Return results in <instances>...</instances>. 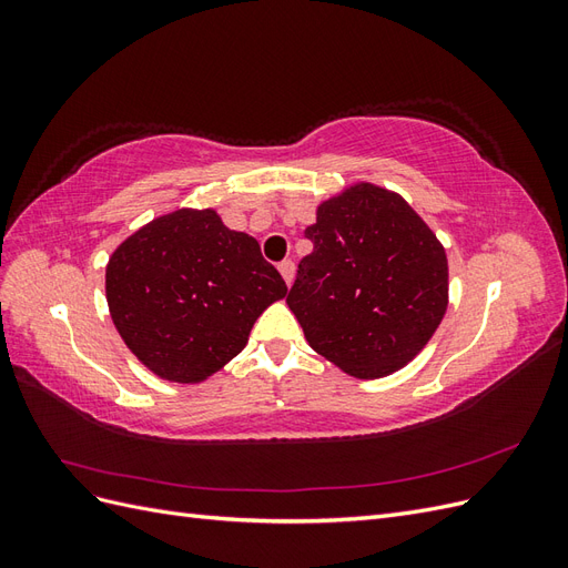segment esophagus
I'll use <instances>...</instances> for the list:
<instances>
[{
    "instance_id": "obj_1",
    "label": "esophagus",
    "mask_w": 568,
    "mask_h": 568,
    "mask_svg": "<svg viewBox=\"0 0 568 568\" xmlns=\"http://www.w3.org/2000/svg\"><path fill=\"white\" fill-rule=\"evenodd\" d=\"M280 272H282L284 282L291 286V282H294V274H296V265H294V261H282V263H280Z\"/></svg>"
}]
</instances>
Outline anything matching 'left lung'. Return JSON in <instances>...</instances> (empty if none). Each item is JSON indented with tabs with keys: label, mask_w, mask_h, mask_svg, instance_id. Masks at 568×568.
Wrapping results in <instances>:
<instances>
[{
	"label": "left lung",
	"mask_w": 568,
	"mask_h": 568,
	"mask_svg": "<svg viewBox=\"0 0 568 568\" xmlns=\"http://www.w3.org/2000/svg\"><path fill=\"white\" fill-rule=\"evenodd\" d=\"M286 303L311 348L357 379L405 367L448 311V257L409 203L369 182L317 205Z\"/></svg>",
	"instance_id": "1"
}]
</instances>
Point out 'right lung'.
<instances>
[{"label": "right lung", "mask_w": 568, "mask_h": 568, "mask_svg": "<svg viewBox=\"0 0 568 568\" xmlns=\"http://www.w3.org/2000/svg\"><path fill=\"white\" fill-rule=\"evenodd\" d=\"M286 291L255 239L222 225L213 209L151 220L106 265L118 334L142 365L178 384H199L225 367Z\"/></svg>", "instance_id": "add662e5"}]
</instances>
